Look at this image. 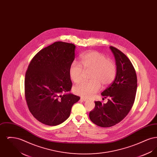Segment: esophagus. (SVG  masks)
Wrapping results in <instances>:
<instances>
[{
  "mask_svg": "<svg viewBox=\"0 0 157 157\" xmlns=\"http://www.w3.org/2000/svg\"><path fill=\"white\" fill-rule=\"evenodd\" d=\"M81 100L83 101H88V99L87 98H85L81 97Z\"/></svg>",
  "mask_w": 157,
  "mask_h": 157,
  "instance_id": "1",
  "label": "esophagus"
}]
</instances>
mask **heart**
I'll use <instances>...</instances> for the list:
<instances>
[{"instance_id":"1","label":"heart","mask_w":157,"mask_h":157,"mask_svg":"<svg viewBox=\"0 0 157 157\" xmlns=\"http://www.w3.org/2000/svg\"><path fill=\"white\" fill-rule=\"evenodd\" d=\"M81 65L74 62L69 68V75L75 83L82 81L84 72L92 71L90 81L80 83L74 88L77 95L90 98L94 95L101 89V84L107 86L115 78L117 72L114 61L108 59L104 55L97 51H90L83 54L81 57Z\"/></svg>"}]
</instances>
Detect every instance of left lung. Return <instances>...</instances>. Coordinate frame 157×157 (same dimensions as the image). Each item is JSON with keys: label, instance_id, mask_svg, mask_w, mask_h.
I'll return each mask as SVG.
<instances>
[{"label": "left lung", "instance_id": "left-lung-1", "mask_svg": "<svg viewBox=\"0 0 157 157\" xmlns=\"http://www.w3.org/2000/svg\"><path fill=\"white\" fill-rule=\"evenodd\" d=\"M117 72L112 83L102 92L108 98L106 104L95 101V108L90 112L91 121L101 127H111L118 124L128 114L134 103L137 77L134 67L127 56L113 46Z\"/></svg>", "mask_w": 157, "mask_h": 157}]
</instances>
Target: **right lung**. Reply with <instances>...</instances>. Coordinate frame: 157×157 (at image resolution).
I'll return each mask as SVG.
<instances>
[{"mask_svg":"<svg viewBox=\"0 0 157 157\" xmlns=\"http://www.w3.org/2000/svg\"><path fill=\"white\" fill-rule=\"evenodd\" d=\"M75 45L56 42L31 60L25 79V97L29 110L41 123L55 126L69 118L80 97L67 94L72 83L69 68L75 59Z\"/></svg>","mask_w":157,"mask_h":157,"instance_id":"add662e5","label":"right lung"}]
</instances>
